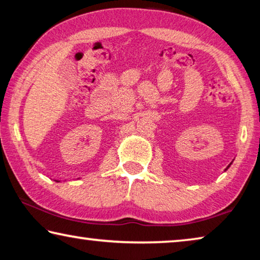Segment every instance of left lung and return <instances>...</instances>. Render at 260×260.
<instances>
[{"label":"left lung","mask_w":260,"mask_h":260,"mask_svg":"<svg viewBox=\"0 0 260 260\" xmlns=\"http://www.w3.org/2000/svg\"><path fill=\"white\" fill-rule=\"evenodd\" d=\"M228 168H229V166H228Z\"/></svg>","instance_id":"8db88e82"}]
</instances>
